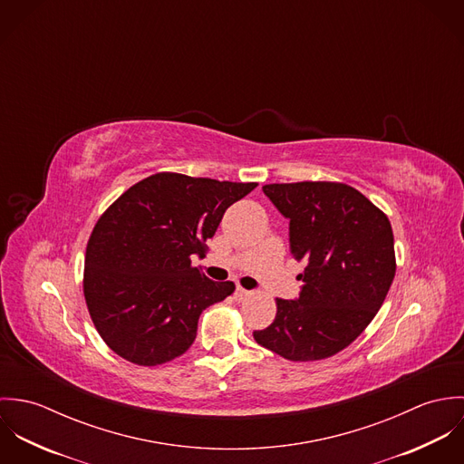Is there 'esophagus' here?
<instances>
[{
	"label": "esophagus",
	"instance_id": "1",
	"mask_svg": "<svg viewBox=\"0 0 464 464\" xmlns=\"http://www.w3.org/2000/svg\"><path fill=\"white\" fill-rule=\"evenodd\" d=\"M250 295H252V291H246V289H243V287H237L236 293H234V298H236V302H243V300H246Z\"/></svg>",
	"mask_w": 464,
	"mask_h": 464
}]
</instances>
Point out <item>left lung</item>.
Segmentation results:
<instances>
[{
  "mask_svg": "<svg viewBox=\"0 0 464 464\" xmlns=\"http://www.w3.org/2000/svg\"><path fill=\"white\" fill-rule=\"evenodd\" d=\"M289 219L291 254L304 261L296 300L276 298V316L256 341L289 361H320L346 348L379 313L395 278L388 216L339 182L267 184Z\"/></svg>",
  "mask_w": 464,
  "mask_h": 464,
  "instance_id": "1",
  "label": "left lung"
}]
</instances>
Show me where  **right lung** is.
<instances>
[{"mask_svg": "<svg viewBox=\"0 0 464 464\" xmlns=\"http://www.w3.org/2000/svg\"><path fill=\"white\" fill-rule=\"evenodd\" d=\"M257 188L157 173L127 189L98 219L85 250L83 296L107 346L139 366L182 355L199 314L230 296L191 265L205 256L225 210Z\"/></svg>", "mask_w": 464, "mask_h": 464, "instance_id": "1", "label": "right lung"}]
</instances>
